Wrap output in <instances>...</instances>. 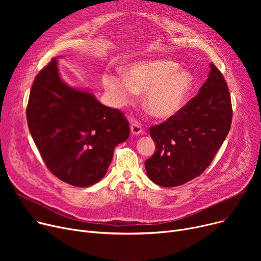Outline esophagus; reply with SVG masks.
<instances>
[{"instance_id":"34e87169","label":"esophagus","mask_w":261,"mask_h":261,"mask_svg":"<svg viewBox=\"0 0 261 261\" xmlns=\"http://www.w3.org/2000/svg\"><path fill=\"white\" fill-rule=\"evenodd\" d=\"M130 130H131L132 135H139V134H142V133H143L142 126L140 125L139 122H136V121H133V122L131 123Z\"/></svg>"}]
</instances>
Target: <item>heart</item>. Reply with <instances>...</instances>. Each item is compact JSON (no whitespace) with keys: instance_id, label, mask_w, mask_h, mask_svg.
Listing matches in <instances>:
<instances>
[{"instance_id":"obj_1","label":"heart","mask_w":261,"mask_h":261,"mask_svg":"<svg viewBox=\"0 0 261 261\" xmlns=\"http://www.w3.org/2000/svg\"><path fill=\"white\" fill-rule=\"evenodd\" d=\"M102 84L115 107L131 103L136 92H146L144 106L148 113L166 119L179 113L186 105L195 80L188 71L179 70L176 62L158 59L131 64L127 76L105 74Z\"/></svg>"}]
</instances>
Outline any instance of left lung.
I'll return each mask as SVG.
<instances>
[{"label":"left lung","instance_id":"left-lung-1","mask_svg":"<svg viewBox=\"0 0 261 261\" xmlns=\"http://www.w3.org/2000/svg\"><path fill=\"white\" fill-rule=\"evenodd\" d=\"M199 93L174 116L150 127L156 150L146 160L147 175L163 187L183 185L214 160L230 129L232 109L222 73L213 63Z\"/></svg>","mask_w":261,"mask_h":261}]
</instances>
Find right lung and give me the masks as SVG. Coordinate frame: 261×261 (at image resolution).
Returning a JSON list of instances; mask_svg holds the SVG:
<instances>
[{
	"label": "right lung",
	"instance_id": "right-lung-1",
	"mask_svg": "<svg viewBox=\"0 0 261 261\" xmlns=\"http://www.w3.org/2000/svg\"><path fill=\"white\" fill-rule=\"evenodd\" d=\"M26 117L49 171L77 187L102 179L114 148L130 133L129 122L118 109L106 107L92 93L65 84L56 58L36 76Z\"/></svg>",
	"mask_w": 261,
	"mask_h": 261
}]
</instances>
